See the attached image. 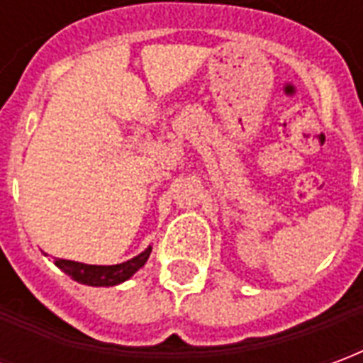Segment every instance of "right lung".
Listing matches in <instances>:
<instances>
[{"instance_id":"obj_1","label":"right lung","mask_w":363,"mask_h":363,"mask_svg":"<svg viewBox=\"0 0 363 363\" xmlns=\"http://www.w3.org/2000/svg\"><path fill=\"white\" fill-rule=\"evenodd\" d=\"M151 247H147L142 255H138L134 259L126 260L122 264H112V267H95V264H82L74 260L56 259L54 264L64 270L72 280L87 286H116L120 281L128 280L134 272L145 264V260L150 259Z\"/></svg>"}]
</instances>
